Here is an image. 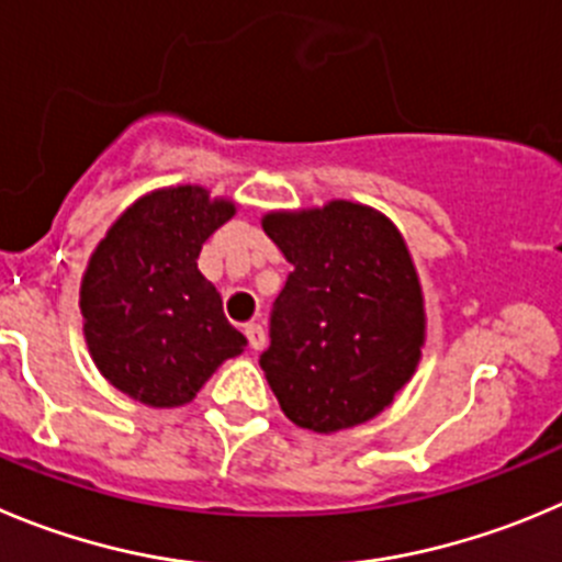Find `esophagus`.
I'll return each mask as SVG.
<instances>
[{"label":"esophagus","instance_id":"34e87169","mask_svg":"<svg viewBox=\"0 0 562 562\" xmlns=\"http://www.w3.org/2000/svg\"><path fill=\"white\" fill-rule=\"evenodd\" d=\"M245 336H248V345L254 347V350H261V347H265V330H261L259 323L245 325Z\"/></svg>","mask_w":562,"mask_h":562}]
</instances>
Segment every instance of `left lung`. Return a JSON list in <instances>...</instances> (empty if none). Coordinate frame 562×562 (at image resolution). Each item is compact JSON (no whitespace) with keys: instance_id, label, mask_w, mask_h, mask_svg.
<instances>
[{"instance_id":"obj_1","label":"left lung","mask_w":562,"mask_h":562,"mask_svg":"<svg viewBox=\"0 0 562 562\" xmlns=\"http://www.w3.org/2000/svg\"><path fill=\"white\" fill-rule=\"evenodd\" d=\"M261 228L292 265L259 358L278 405L325 436L375 419L414 378L427 334L403 234L345 198L267 212Z\"/></svg>"}]
</instances>
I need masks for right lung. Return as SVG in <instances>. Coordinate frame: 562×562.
Returning <instances> with one entry per match:
<instances>
[{"label": "right lung", "mask_w": 562, "mask_h": 562, "mask_svg": "<svg viewBox=\"0 0 562 562\" xmlns=\"http://www.w3.org/2000/svg\"><path fill=\"white\" fill-rule=\"evenodd\" d=\"M237 215L201 184L140 195L106 228L79 284L95 370L148 408L192 403L212 372L248 345L198 270L201 245Z\"/></svg>", "instance_id": "add662e5"}]
</instances>
